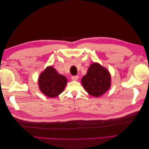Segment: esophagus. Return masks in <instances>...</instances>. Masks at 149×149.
<instances>
[{
	"label": "esophagus",
	"mask_w": 149,
	"mask_h": 149,
	"mask_svg": "<svg viewBox=\"0 0 149 149\" xmlns=\"http://www.w3.org/2000/svg\"><path fill=\"white\" fill-rule=\"evenodd\" d=\"M78 78H79V76H77V75H76V76H73L71 77V79H73V81H77L78 79Z\"/></svg>",
	"instance_id": "obj_1"
}]
</instances>
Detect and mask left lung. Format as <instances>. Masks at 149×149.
I'll list each match as a JSON object with an SVG mask.
<instances>
[{
    "label": "left lung",
    "mask_w": 149,
    "mask_h": 149,
    "mask_svg": "<svg viewBox=\"0 0 149 149\" xmlns=\"http://www.w3.org/2000/svg\"><path fill=\"white\" fill-rule=\"evenodd\" d=\"M83 88L89 94L100 97L111 87V78L109 71L98 63L89 66L88 72L81 79Z\"/></svg>",
    "instance_id": "obj_1"
}]
</instances>
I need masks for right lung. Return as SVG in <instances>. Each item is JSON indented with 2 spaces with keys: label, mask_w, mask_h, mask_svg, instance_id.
Returning a JSON list of instances; mask_svg holds the SVG:
<instances>
[{
  "label": "right lung",
  "mask_w": 149,
  "mask_h": 149,
  "mask_svg": "<svg viewBox=\"0 0 149 149\" xmlns=\"http://www.w3.org/2000/svg\"><path fill=\"white\" fill-rule=\"evenodd\" d=\"M67 78L59 74L52 66H47L40 73L38 83L39 89L48 97H55L63 91L67 84Z\"/></svg>",
  "instance_id": "right-lung-1"
}]
</instances>
